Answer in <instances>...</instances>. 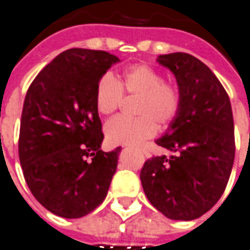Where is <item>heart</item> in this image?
Returning <instances> with one entry per match:
<instances>
[{
	"instance_id": "b5f03b06",
	"label": "heart",
	"mask_w": 250,
	"mask_h": 250,
	"mask_svg": "<svg viewBox=\"0 0 250 250\" xmlns=\"http://www.w3.org/2000/svg\"><path fill=\"white\" fill-rule=\"evenodd\" d=\"M122 94L136 95V118L116 117L105 125L106 140L111 145H137L156 133V124L168 125L178 116L182 97L176 86L148 64L125 68L114 78L105 74L95 87V107L100 114H111L120 106Z\"/></svg>"
}]
</instances>
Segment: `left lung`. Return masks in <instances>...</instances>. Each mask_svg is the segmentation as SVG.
I'll return each mask as SVG.
<instances>
[{"label":"left lung","mask_w":250,"mask_h":250,"mask_svg":"<svg viewBox=\"0 0 250 250\" xmlns=\"http://www.w3.org/2000/svg\"><path fill=\"white\" fill-rule=\"evenodd\" d=\"M172 72L182 106L156 144L175 155L146 160L140 173L152 206L175 221L207 213L224 194L234 162V124L224 86L192 55H160Z\"/></svg>","instance_id":"1"}]
</instances>
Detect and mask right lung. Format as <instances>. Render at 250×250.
Listing matches in <instances>:
<instances>
[{"instance_id":"obj_1","label":"right lung","mask_w":250,"mask_h":250,"mask_svg":"<svg viewBox=\"0 0 250 250\" xmlns=\"http://www.w3.org/2000/svg\"><path fill=\"white\" fill-rule=\"evenodd\" d=\"M120 59L105 51L71 48L44 67L28 88L19 156L29 190L63 218H81L104 202L121 146L104 152L95 87Z\"/></svg>"}]
</instances>
